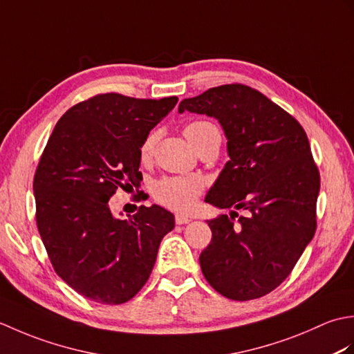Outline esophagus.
Instances as JSON below:
<instances>
[{
  "instance_id": "obj_1",
  "label": "esophagus",
  "mask_w": 354,
  "mask_h": 354,
  "mask_svg": "<svg viewBox=\"0 0 354 354\" xmlns=\"http://www.w3.org/2000/svg\"><path fill=\"white\" fill-rule=\"evenodd\" d=\"M190 221H192L190 217L183 216V214H176V216H175V222H176V225H185V223H189Z\"/></svg>"
}]
</instances>
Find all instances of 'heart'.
<instances>
[{
  "label": "heart",
  "instance_id": "b5f03b06",
  "mask_svg": "<svg viewBox=\"0 0 354 354\" xmlns=\"http://www.w3.org/2000/svg\"><path fill=\"white\" fill-rule=\"evenodd\" d=\"M184 135L189 140L194 150H199L202 146L212 141L221 142V129L213 122L208 120H196L184 127ZM153 147V137L150 135L141 146V158L146 160ZM153 198L160 204L185 212L194 205L199 193L202 192V181L194 176H175L162 178L153 185Z\"/></svg>",
  "mask_w": 354,
  "mask_h": 354
}]
</instances>
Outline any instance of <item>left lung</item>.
<instances>
[{
	"label": "left lung",
	"instance_id": "1",
	"mask_svg": "<svg viewBox=\"0 0 354 354\" xmlns=\"http://www.w3.org/2000/svg\"><path fill=\"white\" fill-rule=\"evenodd\" d=\"M219 120L230 161L205 202L228 208L207 221L212 243L201 252L202 274L236 301L260 298L292 272L317 230L319 171L295 118L242 84L209 88L179 103ZM240 209L245 214L238 223Z\"/></svg>",
	"mask_w": 354,
	"mask_h": 354
}]
</instances>
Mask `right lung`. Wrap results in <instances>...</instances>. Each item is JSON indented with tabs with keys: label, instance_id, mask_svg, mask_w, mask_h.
Returning <instances> with one entry per match:
<instances>
[{
	"label": "right lung",
	"instance_id": "1",
	"mask_svg": "<svg viewBox=\"0 0 354 354\" xmlns=\"http://www.w3.org/2000/svg\"><path fill=\"white\" fill-rule=\"evenodd\" d=\"M178 97L99 94L59 120L33 179L36 223L53 268L82 297L123 304L149 280L175 216L160 205L112 216L118 187H138L141 146Z\"/></svg>",
	"mask_w": 354,
	"mask_h": 354
}]
</instances>
